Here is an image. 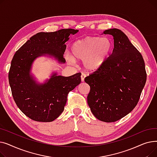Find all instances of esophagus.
<instances>
[{"instance_id":"34e87169","label":"esophagus","mask_w":157,"mask_h":157,"mask_svg":"<svg viewBox=\"0 0 157 157\" xmlns=\"http://www.w3.org/2000/svg\"><path fill=\"white\" fill-rule=\"evenodd\" d=\"M86 77V75L84 73H82L81 75V80L82 82H83L85 81V78Z\"/></svg>"}]
</instances>
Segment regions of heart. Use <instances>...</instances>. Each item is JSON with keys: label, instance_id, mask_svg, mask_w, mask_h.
I'll list each match as a JSON object with an SVG mask.
<instances>
[{"label": "heart", "instance_id": "1", "mask_svg": "<svg viewBox=\"0 0 157 157\" xmlns=\"http://www.w3.org/2000/svg\"><path fill=\"white\" fill-rule=\"evenodd\" d=\"M112 49V43L107 37L87 36L74 43L71 47L72 57L67 61L83 60V65L89 71L99 69L105 62Z\"/></svg>", "mask_w": 157, "mask_h": 157}]
</instances>
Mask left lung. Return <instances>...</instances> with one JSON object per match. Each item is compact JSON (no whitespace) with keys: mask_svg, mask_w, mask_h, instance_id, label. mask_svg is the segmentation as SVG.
I'll use <instances>...</instances> for the list:
<instances>
[{"mask_svg":"<svg viewBox=\"0 0 157 157\" xmlns=\"http://www.w3.org/2000/svg\"><path fill=\"white\" fill-rule=\"evenodd\" d=\"M103 34L113 37L112 54L101 67L86 77L90 86L87 102L93 114L104 122H114L132 111L146 81L143 58L121 30Z\"/></svg>","mask_w":157,"mask_h":157,"instance_id":"1","label":"left lung"}]
</instances>
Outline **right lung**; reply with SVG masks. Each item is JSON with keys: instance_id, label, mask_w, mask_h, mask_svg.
<instances>
[{"instance_id": "add662e5", "label": "right lung", "mask_w": 157, "mask_h": 157, "mask_svg": "<svg viewBox=\"0 0 157 157\" xmlns=\"http://www.w3.org/2000/svg\"><path fill=\"white\" fill-rule=\"evenodd\" d=\"M78 31L67 29L39 32L15 53L8 75L9 83L15 103L29 118L41 122L55 120L63 111L69 92L81 83L80 73L69 77L53 73L43 84L37 83L30 75L32 63L39 56L48 55L65 63V43L70 35Z\"/></svg>"}]
</instances>
